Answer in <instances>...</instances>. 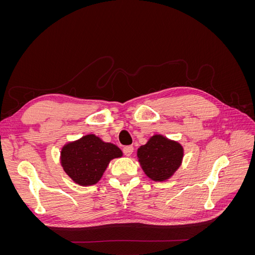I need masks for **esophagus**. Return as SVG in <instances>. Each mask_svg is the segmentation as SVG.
<instances>
[{
  "mask_svg": "<svg viewBox=\"0 0 255 255\" xmlns=\"http://www.w3.org/2000/svg\"><path fill=\"white\" fill-rule=\"evenodd\" d=\"M133 152H134L133 145H127V146H125V148H123V153H125V155H127V156L132 155Z\"/></svg>",
  "mask_w": 255,
  "mask_h": 255,
  "instance_id": "obj_1",
  "label": "esophagus"
}]
</instances>
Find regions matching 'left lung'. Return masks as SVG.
I'll return each instance as SVG.
<instances>
[{
  "mask_svg": "<svg viewBox=\"0 0 255 255\" xmlns=\"http://www.w3.org/2000/svg\"><path fill=\"white\" fill-rule=\"evenodd\" d=\"M183 146L163 135H154L137 150L138 161L144 173L155 182L171 177L182 164Z\"/></svg>",
  "mask_w": 255,
  "mask_h": 255,
  "instance_id": "8db88e82",
  "label": "left lung"
}]
</instances>
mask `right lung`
<instances>
[{
  "label": "right lung",
  "instance_id": "1",
  "mask_svg": "<svg viewBox=\"0 0 255 255\" xmlns=\"http://www.w3.org/2000/svg\"><path fill=\"white\" fill-rule=\"evenodd\" d=\"M121 156L122 151L117 145L89 134L65 144L60 152V163L76 184L90 186L100 181L112 159Z\"/></svg>",
  "mask_w": 255,
  "mask_h": 255
}]
</instances>
